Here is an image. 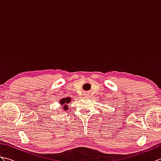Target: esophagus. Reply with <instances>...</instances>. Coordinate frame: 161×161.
<instances>
[{"instance_id": "1", "label": "esophagus", "mask_w": 161, "mask_h": 161, "mask_svg": "<svg viewBox=\"0 0 161 161\" xmlns=\"http://www.w3.org/2000/svg\"><path fill=\"white\" fill-rule=\"evenodd\" d=\"M84 95H86V96H87V95H88V94H85Z\"/></svg>"}]
</instances>
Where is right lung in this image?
<instances>
[{
	"instance_id": "1",
	"label": "right lung",
	"mask_w": 161,
	"mask_h": 161,
	"mask_svg": "<svg viewBox=\"0 0 161 161\" xmlns=\"http://www.w3.org/2000/svg\"><path fill=\"white\" fill-rule=\"evenodd\" d=\"M70 100H71V99L70 97H65V98L62 99V100L60 101V104H62V105L64 104V106L62 107L63 110L66 111V110H67V109L68 108V106L66 104L69 103V102H70Z\"/></svg>"
}]
</instances>
